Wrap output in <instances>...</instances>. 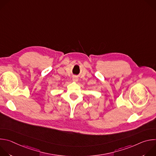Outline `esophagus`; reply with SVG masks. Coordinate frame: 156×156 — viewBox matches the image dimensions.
Masks as SVG:
<instances>
[{
	"instance_id": "obj_1",
	"label": "esophagus",
	"mask_w": 156,
	"mask_h": 156,
	"mask_svg": "<svg viewBox=\"0 0 156 156\" xmlns=\"http://www.w3.org/2000/svg\"><path fill=\"white\" fill-rule=\"evenodd\" d=\"M78 80V78H77L76 76H73V81H77Z\"/></svg>"
}]
</instances>
